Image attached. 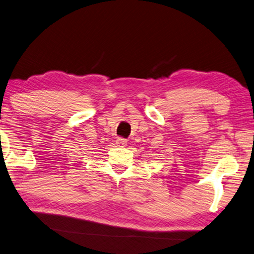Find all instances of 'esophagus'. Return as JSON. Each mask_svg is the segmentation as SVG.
Instances as JSON below:
<instances>
[{
	"label": "esophagus",
	"mask_w": 254,
	"mask_h": 254,
	"mask_svg": "<svg viewBox=\"0 0 254 254\" xmlns=\"http://www.w3.org/2000/svg\"><path fill=\"white\" fill-rule=\"evenodd\" d=\"M117 145L118 146H126L127 145V140L125 138H122V137H118L117 138Z\"/></svg>",
	"instance_id": "obj_1"
}]
</instances>
